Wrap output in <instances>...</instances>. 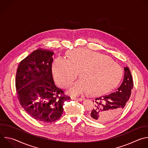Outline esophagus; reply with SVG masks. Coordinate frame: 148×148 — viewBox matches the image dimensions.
<instances>
[{
	"label": "esophagus",
	"instance_id": "esophagus-1",
	"mask_svg": "<svg viewBox=\"0 0 148 148\" xmlns=\"http://www.w3.org/2000/svg\"><path fill=\"white\" fill-rule=\"evenodd\" d=\"M72 99L74 101H84V98H78V97H72Z\"/></svg>",
	"mask_w": 148,
	"mask_h": 148
}]
</instances>
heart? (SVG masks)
I'll return each mask as SVG.
<instances>
[{"label": "heart", "instance_id": "obj_1", "mask_svg": "<svg viewBox=\"0 0 148 148\" xmlns=\"http://www.w3.org/2000/svg\"><path fill=\"white\" fill-rule=\"evenodd\" d=\"M69 60L56 59L52 65V73L56 82L62 87L71 86L80 73L82 78L69 90L74 96L91 91L101 94L116 86L120 82L123 70L108 56L87 49L71 52Z\"/></svg>", "mask_w": 148, "mask_h": 148}]
</instances>
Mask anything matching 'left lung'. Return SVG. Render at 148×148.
<instances>
[{
  "label": "left lung",
  "instance_id": "obj_1",
  "mask_svg": "<svg viewBox=\"0 0 148 148\" xmlns=\"http://www.w3.org/2000/svg\"><path fill=\"white\" fill-rule=\"evenodd\" d=\"M124 70V79L120 86L109 95L96 98L95 109L89 114L90 119L101 123H106L114 119L123 110L134 85L128 67H125Z\"/></svg>",
  "mask_w": 148,
  "mask_h": 148
}]
</instances>
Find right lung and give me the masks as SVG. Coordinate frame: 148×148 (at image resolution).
Listing matches in <instances>:
<instances>
[{"label":"right lung","mask_w":148,"mask_h":148,"mask_svg":"<svg viewBox=\"0 0 148 148\" xmlns=\"http://www.w3.org/2000/svg\"><path fill=\"white\" fill-rule=\"evenodd\" d=\"M53 54L51 51L36 49L20 63L16 75L21 106L32 118L45 123L60 119L64 102L70 99L55 84L52 71Z\"/></svg>","instance_id":"right-lung-1"}]
</instances>
